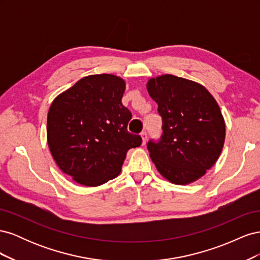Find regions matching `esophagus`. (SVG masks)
Listing matches in <instances>:
<instances>
[{"label":"esophagus","instance_id":"1","mask_svg":"<svg viewBox=\"0 0 260 260\" xmlns=\"http://www.w3.org/2000/svg\"><path fill=\"white\" fill-rule=\"evenodd\" d=\"M141 138H142V144L145 145L146 144V141H147V133L145 131L141 132Z\"/></svg>","mask_w":260,"mask_h":260}]
</instances>
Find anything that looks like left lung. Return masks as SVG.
<instances>
[{
    "label": "left lung",
    "mask_w": 260,
    "mask_h": 260,
    "mask_svg": "<svg viewBox=\"0 0 260 260\" xmlns=\"http://www.w3.org/2000/svg\"><path fill=\"white\" fill-rule=\"evenodd\" d=\"M146 88L162 119L159 141L147 143L149 156L171 183L194 182L222 151L225 124L219 105L205 86L174 75L151 78Z\"/></svg>",
    "instance_id": "left-lung-1"
}]
</instances>
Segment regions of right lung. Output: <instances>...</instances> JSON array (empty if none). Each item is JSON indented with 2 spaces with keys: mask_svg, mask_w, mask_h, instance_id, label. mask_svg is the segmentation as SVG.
Returning a JSON list of instances; mask_svg holds the SVG:
<instances>
[{
  "mask_svg": "<svg viewBox=\"0 0 260 260\" xmlns=\"http://www.w3.org/2000/svg\"><path fill=\"white\" fill-rule=\"evenodd\" d=\"M124 90L119 77L91 75L53 101L49 148L59 169L77 183L98 186L116 178L127 152L142 143L127 129L132 114L122 105Z\"/></svg>",
  "mask_w": 260,
  "mask_h": 260,
  "instance_id": "add662e5",
  "label": "right lung"
}]
</instances>
